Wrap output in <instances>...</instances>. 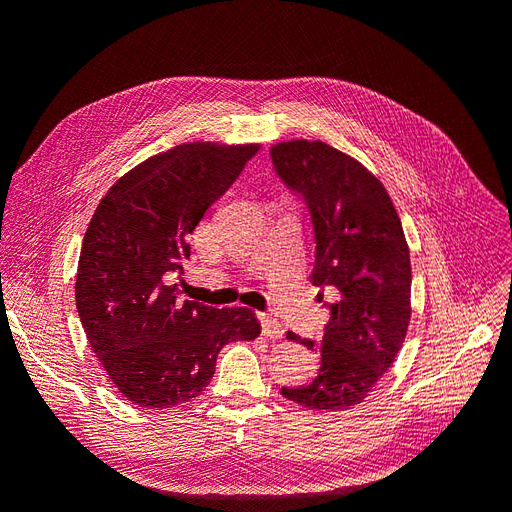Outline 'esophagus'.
<instances>
[{
	"label": "esophagus",
	"mask_w": 512,
	"mask_h": 512,
	"mask_svg": "<svg viewBox=\"0 0 512 512\" xmlns=\"http://www.w3.org/2000/svg\"><path fill=\"white\" fill-rule=\"evenodd\" d=\"M260 318V327H262V335L269 339H280L284 335V327L275 318L267 316V314H258Z\"/></svg>",
	"instance_id": "esophagus-1"
}]
</instances>
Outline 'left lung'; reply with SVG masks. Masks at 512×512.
<instances>
[{
  "instance_id": "obj_1",
  "label": "left lung",
  "mask_w": 512,
  "mask_h": 512,
  "mask_svg": "<svg viewBox=\"0 0 512 512\" xmlns=\"http://www.w3.org/2000/svg\"><path fill=\"white\" fill-rule=\"evenodd\" d=\"M275 173L305 198L316 235L314 286L339 292L322 342L288 333L318 352L316 378L282 395L312 410H348L376 389L410 324L412 267L389 192L348 153L322 141L271 147Z\"/></svg>"
}]
</instances>
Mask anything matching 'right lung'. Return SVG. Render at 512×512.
<instances>
[{"label": "right lung", "mask_w": 512, "mask_h": 512, "mask_svg": "<svg viewBox=\"0 0 512 512\" xmlns=\"http://www.w3.org/2000/svg\"><path fill=\"white\" fill-rule=\"evenodd\" d=\"M260 145L183 143L115 181L91 218L76 271V309L91 350L117 391L143 408L198 397L220 350L260 335L247 307L181 299L170 273L188 237Z\"/></svg>", "instance_id": "obj_1"}]
</instances>
